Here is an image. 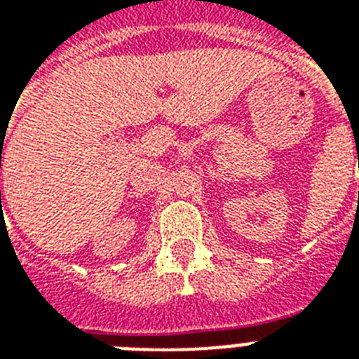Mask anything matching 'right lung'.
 I'll list each match as a JSON object with an SVG mask.
<instances>
[{"instance_id": "add662e5", "label": "right lung", "mask_w": 359, "mask_h": 359, "mask_svg": "<svg viewBox=\"0 0 359 359\" xmlns=\"http://www.w3.org/2000/svg\"><path fill=\"white\" fill-rule=\"evenodd\" d=\"M0 194H1V191H0Z\"/></svg>"}]
</instances>
